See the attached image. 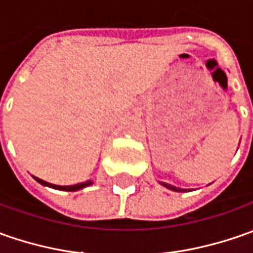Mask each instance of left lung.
Listing matches in <instances>:
<instances>
[{
	"label": "left lung",
	"mask_w": 253,
	"mask_h": 253,
	"mask_svg": "<svg viewBox=\"0 0 253 253\" xmlns=\"http://www.w3.org/2000/svg\"><path fill=\"white\" fill-rule=\"evenodd\" d=\"M161 184H162V186H165L166 189L173 190V191H179V193H181V191H186L184 189H179V187H174V186H171V184H168V183H163V181H162Z\"/></svg>",
	"instance_id": "8db88e82"
}]
</instances>
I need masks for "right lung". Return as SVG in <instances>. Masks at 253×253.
I'll return each mask as SVG.
<instances>
[{
    "label": "right lung",
    "instance_id": "1",
    "mask_svg": "<svg viewBox=\"0 0 253 253\" xmlns=\"http://www.w3.org/2000/svg\"><path fill=\"white\" fill-rule=\"evenodd\" d=\"M34 177H35V176H34ZM35 180H36V181H39V183H41V184H43V186L52 187V189L64 190V191H76V190H80V189H83V187H87V186L92 184L91 180H87V181H84V183H79V184H74V186H56V184L47 183V181H44V180L39 179V177H35Z\"/></svg>",
    "mask_w": 253,
    "mask_h": 253
}]
</instances>
